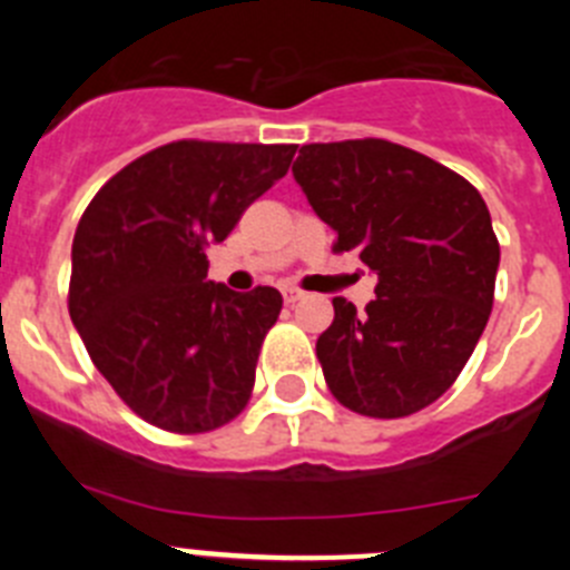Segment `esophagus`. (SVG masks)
<instances>
[{"mask_svg": "<svg viewBox=\"0 0 570 570\" xmlns=\"http://www.w3.org/2000/svg\"><path fill=\"white\" fill-rule=\"evenodd\" d=\"M302 291L299 288H294V285H285V288H282V299L288 302V305H294V302H299L302 299Z\"/></svg>", "mask_w": 570, "mask_h": 570, "instance_id": "34e87169", "label": "esophagus"}]
</instances>
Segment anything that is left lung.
I'll return each mask as SVG.
<instances>
[{
  "instance_id": "8db88e82",
  "label": "left lung",
  "mask_w": 570,
  "mask_h": 570,
  "mask_svg": "<svg viewBox=\"0 0 570 570\" xmlns=\"http://www.w3.org/2000/svg\"><path fill=\"white\" fill-rule=\"evenodd\" d=\"M294 179L334 250H360L376 274L365 314L336 296L316 340L331 394L374 420L416 414L454 385L491 316L500 242L485 199L387 139L302 145Z\"/></svg>"
}]
</instances>
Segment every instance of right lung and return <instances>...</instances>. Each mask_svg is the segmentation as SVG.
I'll list each match as a JSON object with an SVG mask.
<instances>
[{
    "label": "right lung",
    "mask_w": 570,
    "mask_h": 570,
    "mask_svg": "<svg viewBox=\"0 0 570 570\" xmlns=\"http://www.w3.org/2000/svg\"><path fill=\"white\" fill-rule=\"evenodd\" d=\"M294 154L296 145L179 139L125 165L85 208L70 320L99 374L150 425L205 434L248 405L282 294L216 285L205 250L288 174Z\"/></svg>",
    "instance_id": "add662e5"
}]
</instances>
